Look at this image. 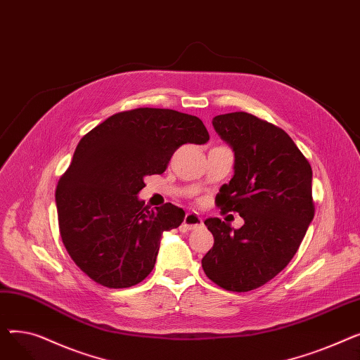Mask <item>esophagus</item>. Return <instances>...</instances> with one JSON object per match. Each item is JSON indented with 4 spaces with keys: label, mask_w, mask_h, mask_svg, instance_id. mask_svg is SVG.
<instances>
[{
    "label": "esophagus",
    "mask_w": 360,
    "mask_h": 360,
    "mask_svg": "<svg viewBox=\"0 0 360 360\" xmlns=\"http://www.w3.org/2000/svg\"><path fill=\"white\" fill-rule=\"evenodd\" d=\"M202 223V219L197 214V213H194V212H188L186 214H185V217H184V226L185 228L188 229V231H191V229H195V228H198V226Z\"/></svg>",
    "instance_id": "34e87169"
}]
</instances>
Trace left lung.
I'll use <instances>...</instances> for the list:
<instances>
[{"label": "left lung", "instance_id": "obj_1", "mask_svg": "<svg viewBox=\"0 0 360 360\" xmlns=\"http://www.w3.org/2000/svg\"><path fill=\"white\" fill-rule=\"evenodd\" d=\"M212 122L235 153L233 176L216 202L245 223L233 229L207 219L214 245L201 264L217 286L248 292L285 269L304 239L314 219L312 169L285 131L251 113H224Z\"/></svg>", "mask_w": 360, "mask_h": 360}]
</instances>
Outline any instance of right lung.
Instances as JSON below:
<instances>
[{"instance_id":"1","label":"right lung","mask_w":360,"mask_h":360,"mask_svg":"<svg viewBox=\"0 0 360 360\" xmlns=\"http://www.w3.org/2000/svg\"><path fill=\"white\" fill-rule=\"evenodd\" d=\"M209 139L200 118L158 108L115 113L87 132L55 193L63 242L82 271L110 289L150 274L163 232L185 212L170 202L148 210L144 178L163 174L182 144Z\"/></svg>"}]
</instances>
